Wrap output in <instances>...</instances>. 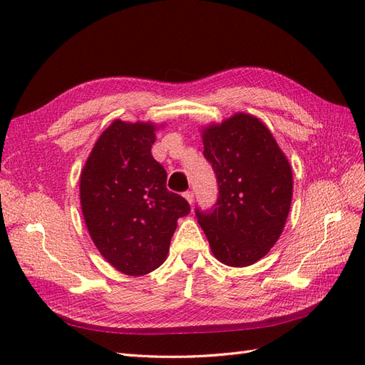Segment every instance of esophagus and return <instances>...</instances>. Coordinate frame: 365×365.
<instances>
[{"mask_svg": "<svg viewBox=\"0 0 365 365\" xmlns=\"http://www.w3.org/2000/svg\"><path fill=\"white\" fill-rule=\"evenodd\" d=\"M183 197L187 199V202L191 205L192 200H195V192H192V191H187V192H185V195H183Z\"/></svg>", "mask_w": 365, "mask_h": 365, "instance_id": "obj_1", "label": "esophagus"}]
</instances>
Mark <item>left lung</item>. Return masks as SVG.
<instances>
[{
  "mask_svg": "<svg viewBox=\"0 0 365 365\" xmlns=\"http://www.w3.org/2000/svg\"><path fill=\"white\" fill-rule=\"evenodd\" d=\"M200 135L220 196L213 212L196 210L197 222L221 263L250 267L284 230L293 196L289 158L265 123L247 113L208 123Z\"/></svg>",
  "mask_w": 365,
  "mask_h": 365,
  "instance_id": "1",
  "label": "left lung"
}]
</instances>
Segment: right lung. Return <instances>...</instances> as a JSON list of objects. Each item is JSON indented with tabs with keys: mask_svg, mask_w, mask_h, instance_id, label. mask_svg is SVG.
<instances>
[{
	"mask_svg": "<svg viewBox=\"0 0 365 365\" xmlns=\"http://www.w3.org/2000/svg\"><path fill=\"white\" fill-rule=\"evenodd\" d=\"M155 122L115 119L98 136L80 174V202L89 235L122 274L143 276L166 260L177 220L190 213L166 188L152 157Z\"/></svg>",
	"mask_w": 365,
	"mask_h": 365,
	"instance_id": "obj_1",
	"label": "right lung"
}]
</instances>
